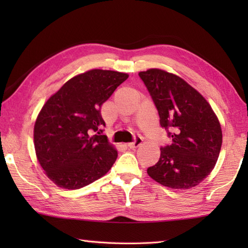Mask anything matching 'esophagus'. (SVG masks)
Wrapping results in <instances>:
<instances>
[{"mask_svg": "<svg viewBox=\"0 0 248 248\" xmlns=\"http://www.w3.org/2000/svg\"><path fill=\"white\" fill-rule=\"evenodd\" d=\"M142 141H143V139H142L141 137H136V138H134V141L130 142V143L127 144V146L129 149H136L142 143Z\"/></svg>", "mask_w": 248, "mask_h": 248, "instance_id": "esophagus-1", "label": "esophagus"}]
</instances>
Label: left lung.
Returning <instances> with one entry per match:
<instances>
[{
  "label": "left lung",
  "instance_id": "8db88e82",
  "mask_svg": "<svg viewBox=\"0 0 248 248\" xmlns=\"http://www.w3.org/2000/svg\"><path fill=\"white\" fill-rule=\"evenodd\" d=\"M171 143L161 148L157 163L148 169L155 182L173 189L197 186L219 157L222 130L211 106L187 82L163 70L139 73Z\"/></svg>",
  "mask_w": 248,
  "mask_h": 248
}]
</instances>
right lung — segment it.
Masks as SVG:
<instances>
[{"instance_id":"right-lung-1","label":"right lung","mask_w":248,"mask_h":248,"mask_svg":"<svg viewBox=\"0 0 248 248\" xmlns=\"http://www.w3.org/2000/svg\"><path fill=\"white\" fill-rule=\"evenodd\" d=\"M128 74L91 70L69 79L44 105L33 128L39 164L59 187L78 189L111 169L118 153L103 136L100 107Z\"/></svg>"}]
</instances>
